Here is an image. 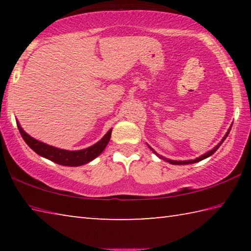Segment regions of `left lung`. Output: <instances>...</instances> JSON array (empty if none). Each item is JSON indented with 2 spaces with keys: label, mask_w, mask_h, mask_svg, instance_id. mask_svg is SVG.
Returning a JSON list of instances; mask_svg holds the SVG:
<instances>
[{
  "label": "left lung",
  "mask_w": 251,
  "mask_h": 251,
  "mask_svg": "<svg viewBox=\"0 0 251 251\" xmlns=\"http://www.w3.org/2000/svg\"><path fill=\"white\" fill-rule=\"evenodd\" d=\"M232 126V125H231ZM231 126L229 127V129L227 130V133H226V135L224 136L223 137V139L222 141H220V143L218 144V145H216L214 148H212L211 151H207V152H205V154L203 155H201V156H199V157H197V158H195V159H192V160H173V159H168V158H166V157H164V156H161V155H159V154H157V152L152 150V148L150 146V145H147L148 147L151 148V150L152 151V152H155V154L159 157L160 159H164L165 161H167V163H169V164H173V165H188V164H194V163H197V161H201V160H202V159H205V158H207V157H209V156H211L212 154H214V152L218 150L219 148V146L222 145V144L224 143V141L225 139L227 138V136H228V134H229V131H230V129H231Z\"/></svg>",
  "instance_id": "left-lung-1"
}]
</instances>
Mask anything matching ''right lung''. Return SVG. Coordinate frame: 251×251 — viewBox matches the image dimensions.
Returning <instances> with one entry per match:
<instances>
[{
  "instance_id": "1",
  "label": "right lung",
  "mask_w": 251,
  "mask_h": 251,
  "mask_svg": "<svg viewBox=\"0 0 251 251\" xmlns=\"http://www.w3.org/2000/svg\"><path fill=\"white\" fill-rule=\"evenodd\" d=\"M16 124H18V128L20 130L21 136H22L24 139V142L26 143L29 148H32L37 155L44 157L46 159L52 160L58 165L70 167L82 166V165L90 163L93 159H95L97 156L103 152L105 147L107 146L110 139V135H112V129H109L107 133L104 135V137L96 144H94V145L80 151H66L37 141V139L33 138L32 136H29L26 131L22 128V126L20 125L19 121H16Z\"/></svg>"
}]
</instances>
